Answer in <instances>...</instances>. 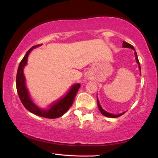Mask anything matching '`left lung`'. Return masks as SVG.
I'll return each mask as SVG.
<instances>
[{
	"label": "left lung",
	"mask_w": 158,
	"mask_h": 158,
	"mask_svg": "<svg viewBox=\"0 0 158 158\" xmlns=\"http://www.w3.org/2000/svg\"><path fill=\"white\" fill-rule=\"evenodd\" d=\"M123 47H127V48H131L134 49V50H135V48H134V47L132 46V45L129 44V43H127L126 42H123ZM135 57H136V61H137V62L138 63V64H139V70H141V68H140V64H139V60H138V57H137V52H135ZM97 102H98V109L99 110H100L101 113L103 114V116H107V117H110V118H116V117H118V116H122V114H117V115H114V114H111L110 113H108V112H106V111H104L102 108H101L100 103H99L98 102V100H97Z\"/></svg>",
	"instance_id": "obj_1"
}]
</instances>
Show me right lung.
<instances>
[{"label": "right lung", "mask_w": 158, "mask_h": 158, "mask_svg": "<svg viewBox=\"0 0 158 158\" xmlns=\"http://www.w3.org/2000/svg\"><path fill=\"white\" fill-rule=\"evenodd\" d=\"M40 46V44L35 45L32 47L27 51L24 57L19 64L18 70H17L16 75V89L18 92L19 98L26 109L32 114L36 115L45 117L48 118H56L63 115V114L68 111L70 107L73 105L75 97L76 96L77 91H78L81 85L80 84H75L71 88L70 91L68 93L64 98L60 99L57 102L53 103L50 109L48 110L41 109L38 106L32 102L30 98L29 93H28L27 88L25 85V77L23 75V68L27 63V59L29 54L32 49L35 47Z\"/></svg>", "instance_id": "1"}]
</instances>
